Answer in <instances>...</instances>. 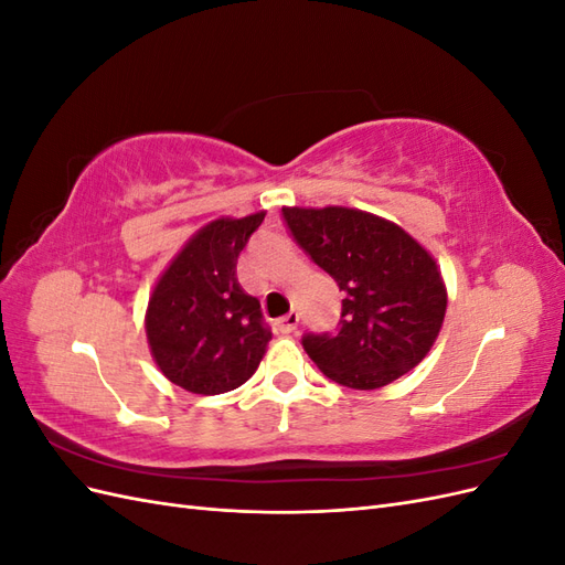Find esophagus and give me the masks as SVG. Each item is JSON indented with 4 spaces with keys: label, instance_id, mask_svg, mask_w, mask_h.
Masks as SVG:
<instances>
[{
    "label": "esophagus",
    "instance_id": "obj_1",
    "mask_svg": "<svg viewBox=\"0 0 565 565\" xmlns=\"http://www.w3.org/2000/svg\"><path fill=\"white\" fill-rule=\"evenodd\" d=\"M297 324H299V313H287L285 318H280L278 322H276V328L280 330V334H292L295 330H297Z\"/></svg>",
    "mask_w": 565,
    "mask_h": 565
}]
</instances>
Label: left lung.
Masks as SVG:
<instances>
[{"instance_id":"left-lung-1","label":"left lung","mask_w":565,"mask_h":565,"mask_svg":"<svg viewBox=\"0 0 565 565\" xmlns=\"http://www.w3.org/2000/svg\"><path fill=\"white\" fill-rule=\"evenodd\" d=\"M295 241L339 285L334 334L303 349L332 382L382 388L419 365L443 328L448 289L434 256L393 221L353 207H282Z\"/></svg>"}]
</instances>
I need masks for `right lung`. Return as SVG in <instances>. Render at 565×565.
<instances>
[{
  "instance_id": "add662e5",
  "label": "right lung",
  "mask_w": 565,
  "mask_h": 565,
  "mask_svg": "<svg viewBox=\"0 0 565 565\" xmlns=\"http://www.w3.org/2000/svg\"><path fill=\"white\" fill-rule=\"evenodd\" d=\"M264 216H218L204 224L152 287L146 309L150 355L185 391L216 396L243 386L268 349L262 303L235 276L237 256Z\"/></svg>"
}]
</instances>
